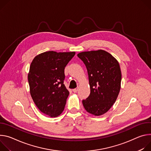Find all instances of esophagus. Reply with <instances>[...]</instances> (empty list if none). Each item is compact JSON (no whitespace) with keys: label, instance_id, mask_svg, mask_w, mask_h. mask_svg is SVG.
Instances as JSON below:
<instances>
[{"label":"esophagus","instance_id":"1","mask_svg":"<svg viewBox=\"0 0 151 151\" xmlns=\"http://www.w3.org/2000/svg\"><path fill=\"white\" fill-rule=\"evenodd\" d=\"M78 88H77L74 89L73 90V91L74 93H76V92L78 91Z\"/></svg>","mask_w":151,"mask_h":151}]
</instances>
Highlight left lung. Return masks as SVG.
Instances as JSON below:
<instances>
[{"label": "left lung", "instance_id": "left-lung-1", "mask_svg": "<svg viewBox=\"0 0 151 151\" xmlns=\"http://www.w3.org/2000/svg\"><path fill=\"white\" fill-rule=\"evenodd\" d=\"M77 56L86 65L91 89L83 105L88 113L102 115L112 107L119 95L122 79L119 64L103 50L81 52Z\"/></svg>", "mask_w": 151, "mask_h": 151}]
</instances>
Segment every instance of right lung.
Wrapping results in <instances>:
<instances>
[{
  "instance_id": "right-lung-1",
  "label": "right lung",
  "mask_w": 151,
  "mask_h": 151,
  "mask_svg": "<svg viewBox=\"0 0 151 151\" xmlns=\"http://www.w3.org/2000/svg\"><path fill=\"white\" fill-rule=\"evenodd\" d=\"M76 53L48 51L33 59L28 74L30 95L38 109L52 117L64 110L70 92L63 80L65 67Z\"/></svg>"
}]
</instances>
